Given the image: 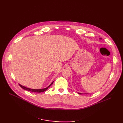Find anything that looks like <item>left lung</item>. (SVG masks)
I'll list each match as a JSON object with an SVG mask.
<instances>
[{
  "mask_svg": "<svg viewBox=\"0 0 123 123\" xmlns=\"http://www.w3.org/2000/svg\"><path fill=\"white\" fill-rule=\"evenodd\" d=\"M99 39H102V38H99ZM78 93H79V94H82L83 93H80V92H78Z\"/></svg>",
  "mask_w": 123,
  "mask_h": 123,
  "instance_id": "8db88e82",
  "label": "left lung"
}]
</instances>
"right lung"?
Wrapping results in <instances>:
<instances>
[{"instance_id":"obj_1","label":"right lung","mask_w":123,"mask_h":123,"mask_svg":"<svg viewBox=\"0 0 123 123\" xmlns=\"http://www.w3.org/2000/svg\"><path fill=\"white\" fill-rule=\"evenodd\" d=\"M53 82H54V81H52V83L50 84V85L49 86H48V87H46V88H43V89H37L29 88H27V87H25V86H22L21 85H20V84H19V86H20V87L21 88H23V89H24V90H27V91H29L33 92H37V93H40V92H44V91H45L46 90H47V89L50 87V86H51L53 84Z\"/></svg>"}]
</instances>
